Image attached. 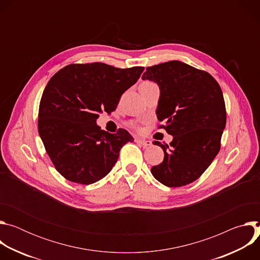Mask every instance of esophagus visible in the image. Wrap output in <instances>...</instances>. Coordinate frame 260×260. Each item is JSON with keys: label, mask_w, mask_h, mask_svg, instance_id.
Wrapping results in <instances>:
<instances>
[{"label": "esophagus", "mask_w": 260, "mask_h": 260, "mask_svg": "<svg viewBox=\"0 0 260 260\" xmlns=\"http://www.w3.org/2000/svg\"><path fill=\"white\" fill-rule=\"evenodd\" d=\"M136 142L141 144L143 147H150L152 145V143L148 140H144V139H136Z\"/></svg>", "instance_id": "34e87169"}]
</instances>
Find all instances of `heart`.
<instances>
[{
	"label": "heart",
	"instance_id": "1",
	"mask_svg": "<svg viewBox=\"0 0 260 260\" xmlns=\"http://www.w3.org/2000/svg\"><path fill=\"white\" fill-rule=\"evenodd\" d=\"M150 82H144V83H142V84H149Z\"/></svg>",
	"mask_w": 260,
	"mask_h": 260
}]
</instances>
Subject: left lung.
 Here are the masks:
<instances>
[{"mask_svg": "<svg viewBox=\"0 0 260 260\" xmlns=\"http://www.w3.org/2000/svg\"><path fill=\"white\" fill-rule=\"evenodd\" d=\"M142 79L158 85L155 113L173 136L170 145L153 142L165 157L151 173L168 187L184 186L200 178L219 152L226 123L223 93L209 73L179 60L147 68Z\"/></svg>", "mask_w": 260, "mask_h": 260, "instance_id": "obj_1", "label": "left lung"}]
</instances>
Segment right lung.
<instances>
[{
  "label": "right lung",
  "mask_w": 260,
  "mask_h": 260,
  "mask_svg": "<svg viewBox=\"0 0 260 260\" xmlns=\"http://www.w3.org/2000/svg\"><path fill=\"white\" fill-rule=\"evenodd\" d=\"M143 67L118 69L103 62L70 64L50 78L39 107L38 131L56 171L67 180L92 184L116 164L134 138L123 128L109 134L96 124L102 111H114Z\"/></svg>",
  "instance_id": "right-lung-1"
}]
</instances>
